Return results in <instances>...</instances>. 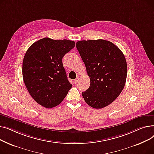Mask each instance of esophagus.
I'll return each instance as SVG.
<instances>
[{"instance_id":"obj_1","label":"esophagus","mask_w":154,"mask_h":154,"mask_svg":"<svg viewBox=\"0 0 154 154\" xmlns=\"http://www.w3.org/2000/svg\"><path fill=\"white\" fill-rule=\"evenodd\" d=\"M79 81H80V79L78 77V78H77V79H75V80H74V83H75V84H78V83L79 82Z\"/></svg>"}]
</instances>
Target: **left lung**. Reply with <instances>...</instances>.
<instances>
[{"label": "left lung", "instance_id": "1", "mask_svg": "<svg viewBox=\"0 0 154 154\" xmlns=\"http://www.w3.org/2000/svg\"><path fill=\"white\" fill-rule=\"evenodd\" d=\"M76 47L85 63L91 85L82 93L85 102L102 109L114 102L125 86L127 66L118 47L102 39L80 40Z\"/></svg>", "mask_w": 154, "mask_h": 154}]
</instances>
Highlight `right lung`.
<instances>
[{"label": "right lung", "instance_id": "obj_1", "mask_svg": "<svg viewBox=\"0 0 154 154\" xmlns=\"http://www.w3.org/2000/svg\"><path fill=\"white\" fill-rule=\"evenodd\" d=\"M75 45L72 40L45 37L28 48L23 60V79L30 95L40 106L48 109L58 106L72 88L62 59Z\"/></svg>", "mask_w": 154, "mask_h": 154}]
</instances>
